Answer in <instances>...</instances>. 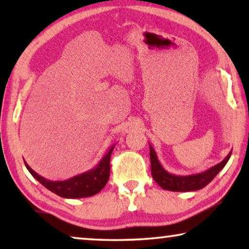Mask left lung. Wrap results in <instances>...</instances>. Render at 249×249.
Returning <instances> with one entry per match:
<instances>
[{
    "instance_id": "1",
    "label": "left lung",
    "mask_w": 249,
    "mask_h": 249,
    "mask_svg": "<svg viewBox=\"0 0 249 249\" xmlns=\"http://www.w3.org/2000/svg\"><path fill=\"white\" fill-rule=\"evenodd\" d=\"M231 152L227 155V158L222 162L217 163L216 165L212 166V168L206 170V171L189 176H176L169 173L163 168L158 160L154 148L149 145L152 177L159 183V186L165 190H171V192H194V190L202 189L206 185H209L214 179V177L224 168V165L229 161Z\"/></svg>"
}]
</instances>
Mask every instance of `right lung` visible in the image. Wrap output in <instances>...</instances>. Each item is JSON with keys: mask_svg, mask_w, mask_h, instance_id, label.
<instances>
[{"mask_svg": "<svg viewBox=\"0 0 249 249\" xmlns=\"http://www.w3.org/2000/svg\"><path fill=\"white\" fill-rule=\"evenodd\" d=\"M114 146L115 144L111 146L107 154L104 155V158L94 169L81 173V175L74 176L70 179L63 180V181H51V180L43 178L42 176L36 173L26 162L25 165L34 178L38 180L45 188L60 197H63V198L89 197L100 193L107 185L108 177H110V158Z\"/></svg>", "mask_w": 249, "mask_h": 249, "instance_id": "add662e5", "label": "right lung"}]
</instances>
